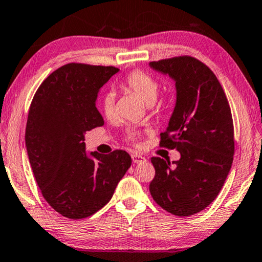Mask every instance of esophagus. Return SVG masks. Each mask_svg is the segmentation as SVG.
<instances>
[{
    "mask_svg": "<svg viewBox=\"0 0 262 262\" xmlns=\"http://www.w3.org/2000/svg\"><path fill=\"white\" fill-rule=\"evenodd\" d=\"M132 160H134V163L136 164H140V163H144L145 160H146V158L139 154H134L132 155Z\"/></svg>",
    "mask_w": 262,
    "mask_h": 262,
    "instance_id": "esophagus-1",
    "label": "esophagus"
}]
</instances>
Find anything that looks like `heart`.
<instances>
[{
	"mask_svg": "<svg viewBox=\"0 0 262 262\" xmlns=\"http://www.w3.org/2000/svg\"><path fill=\"white\" fill-rule=\"evenodd\" d=\"M123 86L127 91L138 96L146 105H154L159 94L158 80L155 77H152L151 75L140 70L131 72L125 78V80H124ZM115 102L116 95L114 91H108L103 96L100 106H102V111L105 115V117L112 118L115 116ZM136 138V134L130 135V139L135 140Z\"/></svg>",
	"mask_w": 262,
	"mask_h": 262,
	"instance_id": "obj_1",
	"label": "heart"
}]
</instances>
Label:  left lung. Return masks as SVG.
<instances>
[{"label": "left lung", "instance_id": "8db88e82", "mask_svg": "<svg viewBox=\"0 0 262 262\" xmlns=\"http://www.w3.org/2000/svg\"><path fill=\"white\" fill-rule=\"evenodd\" d=\"M151 69L168 75L176 83V105L162 146L180 152L177 162L151 159L156 174L152 198L178 216L206 208L224 186L234 155L231 108L218 78L191 56L151 62Z\"/></svg>", "mask_w": 262, "mask_h": 262}]
</instances>
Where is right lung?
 <instances>
[{"instance_id": "1", "label": "right lung", "mask_w": 262, "mask_h": 262, "mask_svg": "<svg viewBox=\"0 0 262 262\" xmlns=\"http://www.w3.org/2000/svg\"><path fill=\"white\" fill-rule=\"evenodd\" d=\"M119 69L69 63L44 79L31 102L26 146L44 199L69 219L88 218L110 201L131 166L123 150L88 154L84 134L104 125L98 92Z\"/></svg>"}]
</instances>
